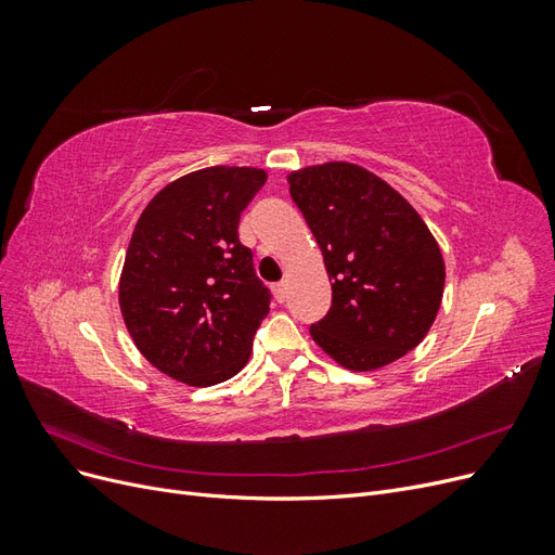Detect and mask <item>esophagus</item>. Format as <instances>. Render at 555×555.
<instances>
[{
	"mask_svg": "<svg viewBox=\"0 0 555 555\" xmlns=\"http://www.w3.org/2000/svg\"><path fill=\"white\" fill-rule=\"evenodd\" d=\"M273 294H275L278 304H284V300H287V294H289V284L287 282H278L275 287H273Z\"/></svg>",
	"mask_w": 555,
	"mask_h": 555,
	"instance_id": "1",
	"label": "esophagus"
}]
</instances>
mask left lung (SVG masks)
Listing matches in <instances>:
<instances>
[{
  "instance_id": "8db88e82",
  "label": "left lung",
  "mask_w": 555,
  "mask_h": 555,
  "mask_svg": "<svg viewBox=\"0 0 555 555\" xmlns=\"http://www.w3.org/2000/svg\"><path fill=\"white\" fill-rule=\"evenodd\" d=\"M287 180L333 282L312 340L349 371L405 357L433 326L444 289L440 247L422 217L357 164L308 166Z\"/></svg>"
}]
</instances>
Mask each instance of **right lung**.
Here are the masks:
<instances>
[{
    "instance_id": "1",
    "label": "right lung",
    "mask_w": 555,
    "mask_h": 555,
    "mask_svg": "<svg viewBox=\"0 0 555 555\" xmlns=\"http://www.w3.org/2000/svg\"><path fill=\"white\" fill-rule=\"evenodd\" d=\"M266 171L210 166L182 176L139 217L120 275V308L141 354L164 375L210 386L247 363L271 306L241 212Z\"/></svg>"
}]
</instances>
